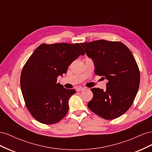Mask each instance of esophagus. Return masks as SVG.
<instances>
[{
    "mask_svg": "<svg viewBox=\"0 0 152 152\" xmlns=\"http://www.w3.org/2000/svg\"><path fill=\"white\" fill-rule=\"evenodd\" d=\"M84 89V88H83V87H78V88H77V91H83Z\"/></svg>",
    "mask_w": 152,
    "mask_h": 152,
    "instance_id": "obj_1",
    "label": "esophagus"
}]
</instances>
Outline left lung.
Masks as SVG:
<instances>
[{"instance_id": "obj_1", "label": "left lung", "mask_w": 152, "mask_h": 152, "mask_svg": "<svg viewBox=\"0 0 152 152\" xmlns=\"http://www.w3.org/2000/svg\"><path fill=\"white\" fill-rule=\"evenodd\" d=\"M80 45L93 60L96 74L108 80L106 91L91 89L89 108L107 120L121 117L131 107L140 86V70L132 53L121 42L98 40Z\"/></svg>"}]
</instances>
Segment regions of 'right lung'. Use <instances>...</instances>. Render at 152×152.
I'll return each mask as SVG.
<instances>
[{
  "instance_id": "1",
  "label": "right lung",
  "mask_w": 152,
  "mask_h": 152,
  "mask_svg": "<svg viewBox=\"0 0 152 152\" xmlns=\"http://www.w3.org/2000/svg\"><path fill=\"white\" fill-rule=\"evenodd\" d=\"M84 54L78 43L42 44L34 50L23 68L20 86L27 109L35 120L53 124L66 115L68 100L75 91L57 83V78Z\"/></svg>"
}]
</instances>
